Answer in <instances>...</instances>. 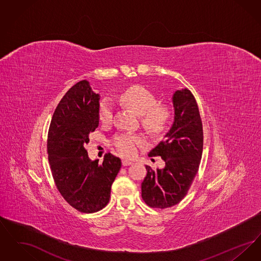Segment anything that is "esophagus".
Masks as SVG:
<instances>
[{
  "label": "esophagus",
  "mask_w": 261,
  "mask_h": 261,
  "mask_svg": "<svg viewBox=\"0 0 261 261\" xmlns=\"http://www.w3.org/2000/svg\"><path fill=\"white\" fill-rule=\"evenodd\" d=\"M133 162H130V161H128V160H122V164L124 165V166H127V165H131Z\"/></svg>",
  "instance_id": "obj_1"
}]
</instances>
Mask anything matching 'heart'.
<instances>
[{"label":"heart","instance_id":"heart-1","mask_svg":"<svg viewBox=\"0 0 261 261\" xmlns=\"http://www.w3.org/2000/svg\"><path fill=\"white\" fill-rule=\"evenodd\" d=\"M119 100L125 107L141 115L143 126L151 133L161 132L168 120V112L165 108L158 106L155 97L143 86L128 88L119 95ZM113 108L111 100L102 99L99 103V117L101 123L107 124L112 120ZM145 144L144 138L137 134H122L115 137L113 146L116 151L126 158L135 155L138 147Z\"/></svg>","mask_w":261,"mask_h":261}]
</instances>
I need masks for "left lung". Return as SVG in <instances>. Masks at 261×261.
I'll list each match as a JSON object with an SVG mask.
<instances>
[{"label":"left lung","mask_w":261,"mask_h":261,"mask_svg":"<svg viewBox=\"0 0 261 261\" xmlns=\"http://www.w3.org/2000/svg\"><path fill=\"white\" fill-rule=\"evenodd\" d=\"M173 123L149 156L160 155L165 162L162 169L146 165L147 176L142 183V198L153 208H166L185 197L198 173L203 147L202 123L199 108L187 88L172 95Z\"/></svg>","instance_id":"1"}]
</instances>
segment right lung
Instances as JSON below:
<instances>
[{
    "mask_svg": "<svg viewBox=\"0 0 261 261\" xmlns=\"http://www.w3.org/2000/svg\"><path fill=\"white\" fill-rule=\"evenodd\" d=\"M99 95L87 80L70 88L54 112L48 133V154L56 186L72 207L93 213L111 198L121 167L119 158L107 153L101 164L92 162L85 147L99 126Z\"/></svg>",
    "mask_w": 261,
    "mask_h": 261,
    "instance_id": "add662e5",
    "label": "right lung"
}]
</instances>
